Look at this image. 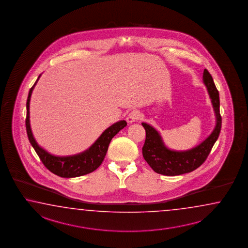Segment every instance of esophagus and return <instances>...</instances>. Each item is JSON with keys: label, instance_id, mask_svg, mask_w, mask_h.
<instances>
[{"label": "esophagus", "instance_id": "1", "mask_svg": "<svg viewBox=\"0 0 248 248\" xmlns=\"http://www.w3.org/2000/svg\"><path fill=\"white\" fill-rule=\"evenodd\" d=\"M140 117V115L139 112L136 110H133L127 115L126 121L131 124V123L139 120Z\"/></svg>", "mask_w": 248, "mask_h": 248}]
</instances>
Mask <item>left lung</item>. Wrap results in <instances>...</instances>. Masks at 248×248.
Here are the masks:
<instances>
[{"mask_svg": "<svg viewBox=\"0 0 248 248\" xmlns=\"http://www.w3.org/2000/svg\"><path fill=\"white\" fill-rule=\"evenodd\" d=\"M202 80L205 84L212 107L216 115V126L212 133L199 145L191 150L175 151L169 150L164 144L163 140L155 128L142 123L146 132V139L142 147V155L157 174L164 175H178L192 172L198 169L206 160L216 142L221 129V115L219 113V95L212 75L204 70Z\"/></svg>", "mask_w": 248, "mask_h": 248, "instance_id": "8db88e82", "label": "left lung"}]
</instances>
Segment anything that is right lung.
I'll return each instance as SVG.
<instances>
[{"mask_svg":"<svg viewBox=\"0 0 248 248\" xmlns=\"http://www.w3.org/2000/svg\"><path fill=\"white\" fill-rule=\"evenodd\" d=\"M41 74L38 76L35 84L32 86L27 99L26 129L31 145L36 151V154L41 159L45 167L55 175L61 177L70 178L90 174L101 165L107 154V151L108 150V145L111 140L113 139L115 134L119 133V131H121L123 128L126 126V122L122 120L112 124L103 132L99 138L87 151L81 153L66 157H59L50 154L37 144L31 131L30 122V102L31 94Z\"/></svg>","mask_w":248,"mask_h":248,"instance_id":"1","label":"right lung"}]
</instances>
